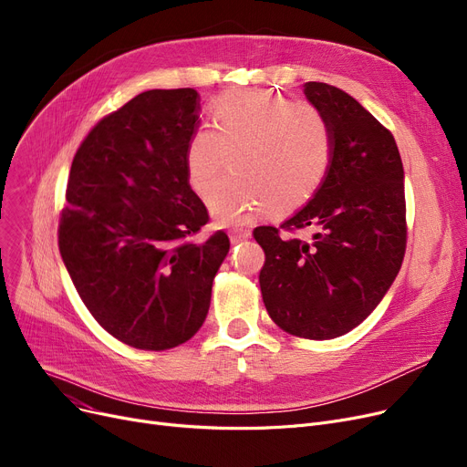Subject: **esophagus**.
Listing matches in <instances>:
<instances>
[{"mask_svg":"<svg viewBox=\"0 0 467 467\" xmlns=\"http://www.w3.org/2000/svg\"><path fill=\"white\" fill-rule=\"evenodd\" d=\"M252 234H250V231H246V229H231L229 231V238H231V242L233 244H240V242H244V240H248Z\"/></svg>","mask_w":467,"mask_h":467,"instance_id":"34e87169","label":"esophagus"}]
</instances>
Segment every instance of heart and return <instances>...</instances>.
<instances>
[{
    "label": "heart",
    "mask_w": 467,
    "mask_h": 467,
    "mask_svg": "<svg viewBox=\"0 0 467 467\" xmlns=\"http://www.w3.org/2000/svg\"><path fill=\"white\" fill-rule=\"evenodd\" d=\"M213 127L192 130L185 147L191 189L210 194L228 159L235 176L210 196L219 225H233L271 204L278 213L303 208L322 187L333 159V132L322 109L266 90H233L213 104Z\"/></svg>",
    "instance_id": "heart-1"
}]
</instances>
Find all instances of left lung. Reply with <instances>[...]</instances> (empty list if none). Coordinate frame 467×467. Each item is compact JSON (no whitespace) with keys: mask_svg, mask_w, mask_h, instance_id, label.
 Instances as JSON below:
<instances>
[{"mask_svg":"<svg viewBox=\"0 0 467 467\" xmlns=\"http://www.w3.org/2000/svg\"><path fill=\"white\" fill-rule=\"evenodd\" d=\"M308 102L333 132V159L314 199L282 229H314L312 242L257 227L259 273L273 322L301 338L327 340L369 316L394 284L407 246L403 162L391 132L345 90L306 83Z\"/></svg>","mask_w":467,"mask_h":467,"instance_id":"1","label":"left lung"}]
</instances>
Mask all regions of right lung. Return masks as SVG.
Masks as SVG:
<instances>
[{
	"label": "right lung",
	"mask_w": 467,
	"mask_h": 467,
	"mask_svg": "<svg viewBox=\"0 0 467 467\" xmlns=\"http://www.w3.org/2000/svg\"><path fill=\"white\" fill-rule=\"evenodd\" d=\"M194 88L147 90L106 115L73 157L58 225L62 261L109 335L140 350L183 345L206 320L229 236L191 238L208 210L189 185Z\"/></svg>",
	"instance_id": "obj_1"
}]
</instances>
